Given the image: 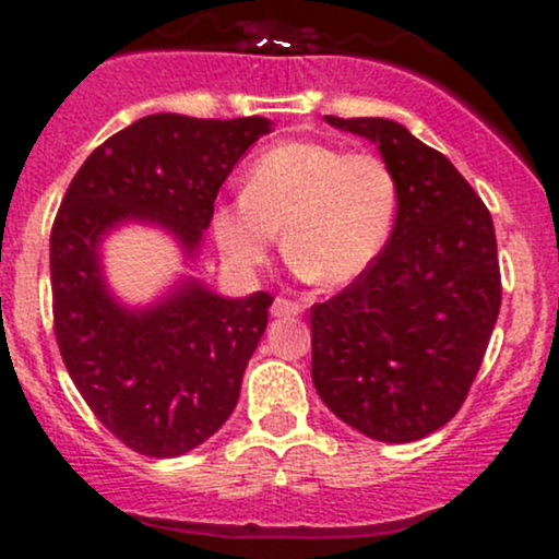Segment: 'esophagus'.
I'll list each match as a JSON object with an SVG mask.
<instances>
[{
  "label": "esophagus",
  "mask_w": 559,
  "mask_h": 559,
  "mask_svg": "<svg viewBox=\"0 0 559 559\" xmlns=\"http://www.w3.org/2000/svg\"><path fill=\"white\" fill-rule=\"evenodd\" d=\"M271 312H273V318H292V316H301V312H305V305H299V301H294V299L278 297V299L273 301Z\"/></svg>",
  "instance_id": "esophagus-1"
}]
</instances>
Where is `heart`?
<instances>
[{
  "label": "heart",
  "mask_w": 559,
  "mask_h": 559,
  "mask_svg": "<svg viewBox=\"0 0 559 559\" xmlns=\"http://www.w3.org/2000/svg\"><path fill=\"white\" fill-rule=\"evenodd\" d=\"M396 204L400 183L383 157L323 141H286L249 165L247 191L217 204L213 234L230 265L252 271L284 228L299 273L344 286L386 247Z\"/></svg>",
  "instance_id": "heart-1"
}]
</instances>
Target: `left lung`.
Returning a JSON list of instances; mask_svg holds the SVG:
<instances>
[{
  "label": "left lung",
  "mask_w": 559,
  "mask_h": 559,
  "mask_svg": "<svg viewBox=\"0 0 559 559\" xmlns=\"http://www.w3.org/2000/svg\"><path fill=\"white\" fill-rule=\"evenodd\" d=\"M325 120L378 144L400 204L373 265L310 310L312 383L336 418L404 444L452 420L476 381L502 305L497 236L473 186L407 128Z\"/></svg>",
  "instance_id": "8db88e82"
}]
</instances>
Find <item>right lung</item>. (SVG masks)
Segmentation results:
<instances>
[{
	"label": "right lung",
	"mask_w": 559,
	"mask_h": 559,
	"mask_svg": "<svg viewBox=\"0 0 559 559\" xmlns=\"http://www.w3.org/2000/svg\"><path fill=\"white\" fill-rule=\"evenodd\" d=\"M271 131L258 115H146L96 146L57 210L49 271L62 362L96 420L144 457H178L228 420L273 297L223 299L189 281L163 305L128 312L107 294L96 247L136 217L194 252L228 173Z\"/></svg>",
	"instance_id": "obj_1"
}]
</instances>
